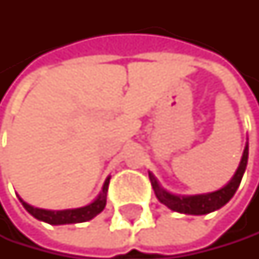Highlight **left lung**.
Masks as SVG:
<instances>
[{"label":"left lung","mask_w":259,"mask_h":259,"mask_svg":"<svg viewBox=\"0 0 259 259\" xmlns=\"http://www.w3.org/2000/svg\"><path fill=\"white\" fill-rule=\"evenodd\" d=\"M247 160H248V144H245L241 163H239V166L236 169L235 176L232 177V180L228 182L224 188H221V190L213 191V193H206V194H196V196L171 194L169 191L163 190L152 172H149V179H151V183H152V188L155 191L157 199L163 205H166L167 208H171L172 211L183 213V214H194V216L208 214L211 211L219 210L221 206H224L228 200L235 196L238 186H239V183L242 180V176L245 172Z\"/></svg>","instance_id":"8db88e82"}]
</instances>
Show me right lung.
Segmentation results:
<instances>
[{
	"mask_svg": "<svg viewBox=\"0 0 259 259\" xmlns=\"http://www.w3.org/2000/svg\"><path fill=\"white\" fill-rule=\"evenodd\" d=\"M108 183H110V177H107L101 194L90 203L80 208H71V210H43V208H35L32 205L26 203L21 197L20 202L26 208L27 213H31L35 219L48 222L51 225H63V224H79V222H87L98 216L107 203V191H108Z\"/></svg>",
	"mask_w": 259,
	"mask_h": 259,
	"instance_id": "obj_1",
	"label": "right lung"
}]
</instances>
